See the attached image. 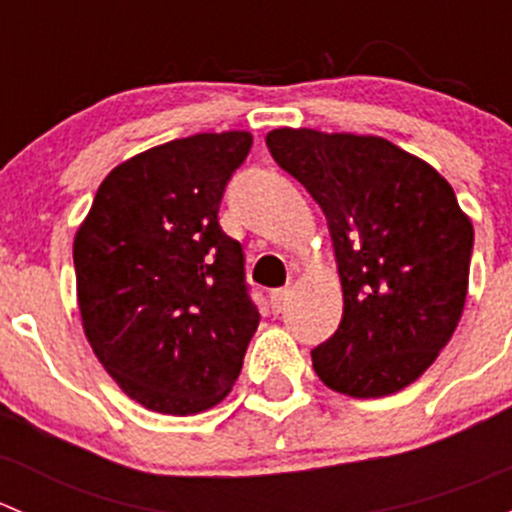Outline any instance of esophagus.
<instances>
[{
	"instance_id": "34e87169",
	"label": "esophagus",
	"mask_w": 512,
	"mask_h": 512,
	"mask_svg": "<svg viewBox=\"0 0 512 512\" xmlns=\"http://www.w3.org/2000/svg\"><path fill=\"white\" fill-rule=\"evenodd\" d=\"M287 302H289V289L287 287L272 289V292H270V304H272V309H275L277 314H280L282 309L287 307Z\"/></svg>"
}]
</instances>
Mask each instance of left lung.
Wrapping results in <instances>:
<instances>
[{
	"label": "left lung",
	"instance_id": "left-lung-1",
	"mask_svg": "<svg viewBox=\"0 0 512 512\" xmlns=\"http://www.w3.org/2000/svg\"><path fill=\"white\" fill-rule=\"evenodd\" d=\"M267 148L327 215L344 292L339 329L312 349L329 389L381 399L451 342L468 294L473 225L448 180L379 136L275 128Z\"/></svg>",
	"mask_w": 512,
	"mask_h": 512
}]
</instances>
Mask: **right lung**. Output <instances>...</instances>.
<instances>
[{
    "instance_id": "obj_1",
    "label": "right lung",
    "mask_w": 512,
    "mask_h": 512,
    "mask_svg": "<svg viewBox=\"0 0 512 512\" xmlns=\"http://www.w3.org/2000/svg\"><path fill=\"white\" fill-rule=\"evenodd\" d=\"M252 148L247 131L195 133L116 165L76 230L81 322L118 386L193 416L230 394L260 312L242 245L218 210Z\"/></svg>"
}]
</instances>
